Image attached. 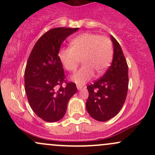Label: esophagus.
<instances>
[{
	"label": "esophagus",
	"mask_w": 155,
	"mask_h": 155,
	"mask_svg": "<svg viewBox=\"0 0 155 155\" xmlns=\"http://www.w3.org/2000/svg\"><path fill=\"white\" fill-rule=\"evenodd\" d=\"M76 87H77L78 90H81V89L83 88V86H81V85H80V84H77L76 85Z\"/></svg>",
	"instance_id": "esophagus-1"
}]
</instances>
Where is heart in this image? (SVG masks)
<instances>
[{
    "instance_id": "1",
    "label": "heart",
    "mask_w": 155,
    "mask_h": 155,
    "mask_svg": "<svg viewBox=\"0 0 155 155\" xmlns=\"http://www.w3.org/2000/svg\"><path fill=\"white\" fill-rule=\"evenodd\" d=\"M71 46L60 51L59 59L63 67L71 72L76 71L81 59L84 65L71 77L76 83L84 84L94 76V71L101 75L111 63L112 47L106 37L82 33L73 39Z\"/></svg>"
}]
</instances>
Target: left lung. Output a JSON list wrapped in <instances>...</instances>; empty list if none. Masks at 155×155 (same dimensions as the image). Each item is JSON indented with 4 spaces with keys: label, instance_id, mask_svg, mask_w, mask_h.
Wrapping results in <instances>:
<instances>
[{
    "label": "left lung",
    "instance_id": "obj_1",
    "mask_svg": "<svg viewBox=\"0 0 155 155\" xmlns=\"http://www.w3.org/2000/svg\"><path fill=\"white\" fill-rule=\"evenodd\" d=\"M114 46L112 63L105 74L87 86L86 108L95 120L106 122L115 117L123 106L128 90V66L122 48L111 36Z\"/></svg>",
    "mask_w": 155,
    "mask_h": 155
}]
</instances>
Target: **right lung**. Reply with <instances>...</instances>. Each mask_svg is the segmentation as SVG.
Segmentation results:
<instances>
[{
    "label": "right lung",
    "mask_w": 155,
    "mask_h": 155,
    "mask_svg": "<svg viewBox=\"0 0 155 155\" xmlns=\"http://www.w3.org/2000/svg\"><path fill=\"white\" fill-rule=\"evenodd\" d=\"M79 28H55L37 41L25 71V90L35 114L44 121L54 122L65 115L68 101L77 92L76 84L67 82L60 48L68 35ZM66 84L62 86V83Z\"/></svg>",
    "instance_id": "obj_1"
}]
</instances>
